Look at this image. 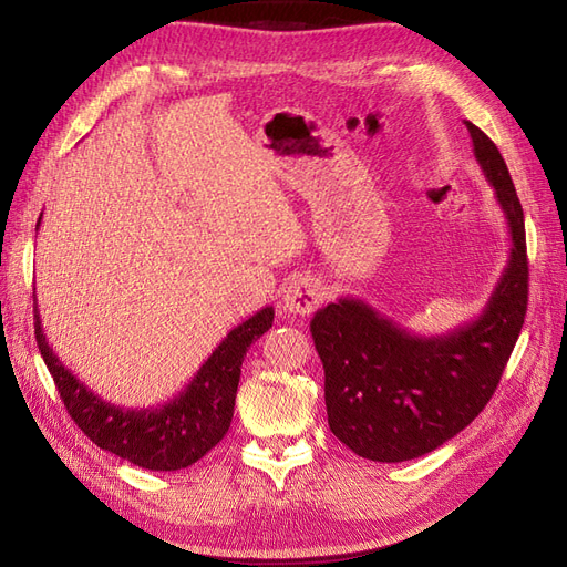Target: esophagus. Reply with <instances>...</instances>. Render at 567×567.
Instances as JSON below:
<instances>
[{"label":"esophagus","instance_id":"34e87169","mask_svg":"<svg viewBox=\"0 0 567 567\" xmlns=\"http://www.w3.org/2000/svg\"><path fill=\"white\" fill-rule=\"evenodd\" d=\"M323 286L312 277H300L293 279L284 288L281 305L284 310L290 315H310L323 300Z\"/></svg>","mask_w":567,"mask_h":567}]
</instances>
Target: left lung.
I'll list each match as a JSON object with an SVG mask.
<instances>
[{
  "label": "left lung",
  "mask_w": 567,
  "mask_h": 567,
  "mask_svg": "<svg viewBox=\"0 0 567 567\" xmlns=\"http://www.w3.org/2000/svg\"><path fill=\"white\" fill-rule=\"evenodd\" d=\"M475 161L506 217L508 262L475 319L419 336L359 298H340L310 321L323 364L331 433L369 461L400 463L461 433L499 385L527 312L525 217L499 148L473 123Z\"/></svg>",
  "instance_id": "obj_1"
}]
</instances>
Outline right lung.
<instances>
[{
    "label": "right lung",
    "mask_w": 567,
    "mask_h": 567,
    "mask_svg": "<svg viewBox=\"0 0 567 567\" xmlns=\"http://www.w3.org/2000/svg\"><path fill=\"white\" fill-rule=\"evenodd\" d=\"M42 215L38 219L40 229ZM35 300V338L68 414L96 447L148 471H179L208 454L227 435L244 357L271 329L274 307H262L227 333L188 385L156 406L127 409L101 400L49 348Z\"/></svg>",
    "instance_id": "1"
}]
</instances>
